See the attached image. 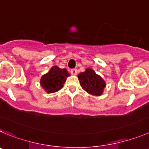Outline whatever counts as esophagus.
Wrapping results in <instances>:
<instances>
[{
	"instance_id": "obj_1",
	"label": "esophagus",
	"mask_w": 149,
	"mask_h": 149,
	"mask_svg": "<svg viewBox=\"0 0 149 149\" xmlns=\"http://www.w3.org/2000/svg\"><path fill=\"white\" fill-rule=\"evenodd\" d=\"M70 73H71L73 75H76V74H77V70H76V69H72L71 70H70Z\"/></svg>"
}]
</instances>
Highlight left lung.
<instances>
[{"label": "left lung", "instance_id": "obj_1", "mask_svg": "<svg viewBox=\"0 0 149 149\" xmlns=\"http://www.w3.org/2000/svg\"><path fill=\"white\" fill-rule=\"evenodd\" d=\"M78 77L81 86L88 93L94 96L102 95L105 87V83L100 76L95 73L94 70L88 68L85 71L80 73Z\"/></svg>", "mask_w": 149, "mask_h": 149}]
</instances>
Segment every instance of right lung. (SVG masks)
Listing matches in <instances>:
<instances>
[{
    "label": "right lung",
    "instance_id": "obj_1",
    "mask_svg": "<svg viewBox=\"0 0 149 149\" xmlns=\"http://www.w3.org/2000/svg\"><path fill=\"white\" fill-rule=\"evenodd\" d=\"M69 76L70 73L66 69H60L58 67L54 66L41 77V85L47 93H54L62 88Z\"/></svg>",
    "mask_w": 149,
    "mask_h": 149
}]
</instances>
